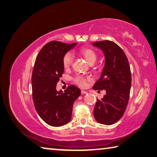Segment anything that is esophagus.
I'll return each mask as SVG.
<instances>
[{
    "instance_id": "34e87169",
    "label": "esophagus",
    "mask_w": 157,
    "mask_h": 157,
    "mask_svg": "<svg viewBox=\"0 0 157 157\" xmlns=\"http://www.w3.org/2000/svg\"><path fill=\"white\" fill-rule=\"evenodd\" d=\"M81 94H87V92L86 91H85V90H81Z\"/></svg>"
}]
</instances>
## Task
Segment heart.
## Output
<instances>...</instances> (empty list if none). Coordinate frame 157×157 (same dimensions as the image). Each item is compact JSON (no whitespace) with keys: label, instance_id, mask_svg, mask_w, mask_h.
<instances>
[{"label":"heart","instance_id":"1","mask_svg":"<svg viewBox=\"0 0 157 157\" xmlns=\"http://www.w3.org/2000/svg\"><path fill=\"white\" fill-rule=\"evenodd\" d=\"M79 54L82 55V56L85 58V59L87 60V62L89 64H93L97 59V55L96 54V52L93 50V49L90 48H81L80 49V50H79ZM73 60V54L70 52L66 53L63 59V66H64V67H70L71 65L72 64ZM90 80V78H86V77H84L83 76H78L76 77L75 79H74V81H75V83L78 85V86L82 87H84L87 86V81Z\"/></svg>","mask_w":157,"mask_h":157}]
</instances>
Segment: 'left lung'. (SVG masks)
<instances>
[{"mask_svg": "<svg viewBox=\"0 0 157 157\" xmlns=\"http://www.w3.org/2000/svg\"><path fill=\"white\" fill-rule=\"evenodd\" d=\"M92 45L101 49L105 59L100 78L93 89L105 90L106 94L101 99L97 98L94 117L97 122L109 125L123 117L127 108L132 83L130 68L124 52L115 43L103 40Z\"/></svg>", "mask_w": 157, "mask_h": 157, "instance_id": "1", "label": "left lung"}]
</instances>
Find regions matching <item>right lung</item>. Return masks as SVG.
Wrapping results in <instances>:
<instances>
[{
  "mask_svg": "<svg viewBox=\"0 0 157 157\" xmlns=\"http://www.w3.org/2000/svg\"><path fill=\"white\" fill-rule=\"evenodd\" d=\"M76 45L50 41L36 59L32 76L33 101L38 114L51 126L59 127L70 121L74 102L81 95L80 89L73 85L65 92L56 90L64 72L63 56Z\"/></svg>",
  "mask_w": 157,
  "mask_h": 157,
  "instance_id": "1",
  "label": "right lung"
}]
</instances>
